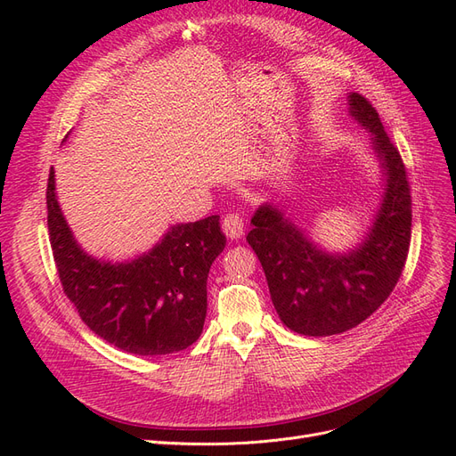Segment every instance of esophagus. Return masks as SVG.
<instances>
[{"instance_id":"1","label":"esophagus","mask_w":456,"mask_h":456,"mask_svg":"<svg viewBox=\"0 0 456 456\" xmlns=\"http://www.w3.org/2000/svg\"><path fill=\"white\" fill-rule=\"evenodd\" d=\"M223 230L230 240H240L245 232V220L240 213H226L223 216Z\"/></svg>"}]
</instances>
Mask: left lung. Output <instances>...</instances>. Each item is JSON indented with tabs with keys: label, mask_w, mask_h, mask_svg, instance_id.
I'll use <instances>...</instances> for the list:
<instances>
[{
	"label": "left lung",
	"mask_w": 456,
	"mask_h": 456,
	"mask_svg": "<svg viewBox=\"0 0 456 456\" xmlns=\"http://www.w3.org/2000/svg\"><path fill=\"white\" fill-rule=\"evenodd\" d=\"M350 114L372 134L386 175L375 223L360 247L329 255L273 205H260L247 241L266 273L273 308L298 335L329 337L365 322L390 297L411 243V188L397 148L365 96H348Z\"/></svg>",
	"instance_id": "left-lung-1"
}]
</instances>
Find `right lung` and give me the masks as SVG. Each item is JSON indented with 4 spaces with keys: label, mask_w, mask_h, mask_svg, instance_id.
Wrapping results in <instances>:
<instances>
[{
    "label": "right lung",
    "mask_w": 456,
    "mask_h": 456,
    "mask_svg": "<svg viewBox=\"0 0 456 456\" xmlns=\"http://www.w3.org/2000/svg\"><path fill=\"white\" fill-rule=\"evenodd\" d=\"M47 226L64 295L93 333L136 355H165L194 344L207 314V275L226 238L218 215L171 226L131 262L96 260L76 243L47 181Z\"/></svg>",
    "instance_id": "1"
}]
</instances>
